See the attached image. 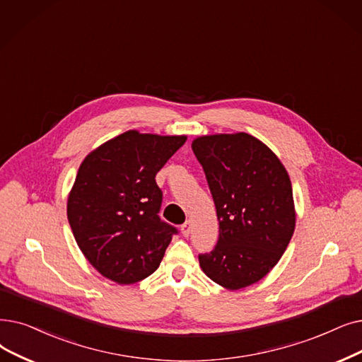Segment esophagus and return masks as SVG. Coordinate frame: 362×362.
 I'll list each match as a JSON object with an SVG mask.
<instances>
[{
  "instance_id": "esophagus-1",
  "label": "esophagus",
  "mask_w": 362,
  "mask_h": 362,
  "mask_svg": "<svg viewBox=\"0 0 362 362\" xmlns=\"http://www.w3.org/2000/svg\"><path fill=\"white\" fill-rule=\"evenodd\" d=\"M191 230H192V222H191V220H187V222H185V223L182 225L180 232H182L183 237H189Z\"/></svg>"
}]
</instances>
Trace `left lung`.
I'll use <instances>...</instances> for the list:
<instances>
[{
    "instance_id": "1",
    "label": "left lung",
    "mask_w": 362,
    "mask_h": 362,
    "mask_svg": "<svg viewBox=\"0 0 362 362\" xmlns=\"http://www.w3.org/2000/svg\"><path fill=\"white\" fill-rule=\"evenodd\" d=\"M218 218V240L199 266L216 284L240 290L268 275L296 226L293 187L278 156L247 133L197 137Z\"/></svg>"
}]
</instances>
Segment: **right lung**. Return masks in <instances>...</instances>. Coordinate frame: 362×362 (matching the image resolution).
Returning a JSON list of instances; mask_svg holds the SVG:
<instances>
[{
    "instance_id": "obj_1",
    "label": "right lung",
    "mask_w": 362,
    "mask_h": 362,
    "mask_svg": "<svg viewBox=\"0 0 362 362\" xmlns=\"http://www.w3.org/2000/svg\"><path fill=\"white\" fill-rule=\"evenodd\" d=\"M186 136L125 132L91 151L68 197L75 241L98 272L117 284L153 274L177 229L160 218L155 176Z\"/></svg>"
}]
</instances>
